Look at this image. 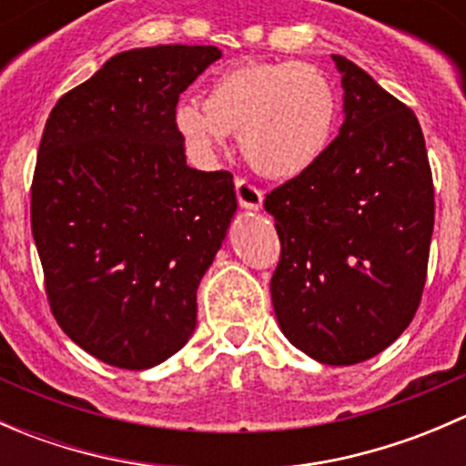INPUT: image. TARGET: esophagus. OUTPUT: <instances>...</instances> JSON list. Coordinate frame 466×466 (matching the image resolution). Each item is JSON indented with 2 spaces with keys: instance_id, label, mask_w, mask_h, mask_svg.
I'll return each instance as SVG.
<instances>
[{
  "instance_id": "1",
  "label": "esophagus",
  "mask_w": 466,
  "mask_h": 466,
  "mask_svg": "<svg viewBox=\"0 0 466 466\" xmlns=\"http://www.w3.org/2000/svg\"><path fill=\"white\" fill-rule=\"evenodd\" d=\"M237 198L238 205L246 207V209H259L263 203V191L246 177H237Z\"/></svg>"
}]
</instances>
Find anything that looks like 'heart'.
<instances>
[{"instance_id":"heart-1","label":"heart","mask_w":466,"mask_h":466,"mask_svg":"<svg viewBox=\"0 0 466 466\" xmlns=\"http://www.w3.org/2000/svg\"><path fill=\"white\" fill-rule=\"evenodd\" d=\"M336 92L309 63H243L225 69L205 92V107L180 103L176 128L198 159L214 157L238 133L246 157L272 177L309 171L331 142Z\"/></svg>"}]
</instances>
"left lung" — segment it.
<instances>
[{
    "instance_id": "obj_1",
    "label": "left lung",
    "mask_w": 466,
    "mask_h": 466,
    "mask_svg": "<svg viewBox=\"0 0 466 466\" xmlns=\"http://www.w3.org/2000/svg\"><path fill=\"white\" fill-rule=\"evenodd\" d=\"M345 121L309 171L263 200L281 255L270 279L284 336L324 365H354L415 318L435 191L420 121L368 72L331 56Z\"/></svg>"
}]
</instances>
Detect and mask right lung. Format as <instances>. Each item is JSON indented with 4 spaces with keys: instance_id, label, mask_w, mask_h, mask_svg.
Instances as JSON below:
<instances>
[{
    "instance_id": "add662e5",
    "label": "right lung",
    "mask_w": 466,
    "mask_h": 466,
    "mask_svg": "<svg viewBox=\"0 0 466 466\" xmlns=\"http://www.w3.org/2000/svg\"><path fill=\"white\" fill-rule=\"evenodd\" d=\"M216 46L121 51L51 110L31 229L51 313L94 359L148 370L187 345L237 211L232 173L187 167L177 98Z\"/></svg>"
}]
</instances>
